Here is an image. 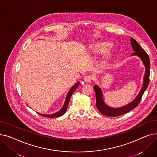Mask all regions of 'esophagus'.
Here are the masks:
<instances>
[{
	"label": "esophagus",
	"instance_id": "obj_1",
	"mask_svg": "<svg viewBox=\"0 0 157 157\" xmlns=\"http://www.w3.org/2000/svg\"><path fill=\"white\" fill-rule=\"evenodd\" d=\"M83 79H84V81L85 82H90V81H92L94 79H93V77L92 76H89V75L88 76V75H86V76H85L84 77Z\"/></svg>",
	"mask_w": 157,
	"mask_h": 157
}]
</instances>
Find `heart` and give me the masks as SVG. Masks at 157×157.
Instances as JSON below:
<instances>
[{"mask_svg": "<svg viewBox=\"0 0 157 157\" xmlns=\"http://www.w3.org/2000/svg\"><path fill=\"white\" fill-rule=\"evenodd\" d=\"M111 46L109 43H99L94 44L92 48V52L94 53H102L107 50Z\"/></svg>", "mask_w": 157, "mask_h": 157, "instance_id": "b5f03b06", "label": "heart"}]
</instances>
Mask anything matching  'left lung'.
<instances>
[{"label":"left lung","instance_id":"1","mask_svg":"<svg viewBox=\"0 0 157 157\" xmlns=\"http://www.w3.org/2000/svg\"><path fill=\"white\" fill-rule=\"evenodd\" d=\"M130 44L132 47L134 53L132 54L131 56H137L139 57L142 60L144 67L146 68L145 74L144 76V80L143 86L140 90L139 94L134 99L130 102L129 104L120 107V108H112V107L107 105L103 98V94L101 88L98 85H95L94 87V91L96 95V103H97V108L98 110L102 114L105 115L108 117H118L120 115L125 114L134 108H136L139 104L140 101H141L143 95L144 94L145 90H146L148 84H149L150 81V61L149 56L146 52L144 50V49L140 46L137 41L132 37L130 38Z\"/></svg>","mask_w":157,"mask_h":157}]
</instances>
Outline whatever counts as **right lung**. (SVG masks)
<instances>
[{
	"label": "right lung",
	"instance_id": "1",
	"mask_svg": "<svg viewBox=\"0 0 157 157\" xmlns=\"http://www.w3.org/2000/svg\"><path fill=\"white\" fill-rule=\"evenodd\" d=\"M79 85V82L78 81L77 83L74 85L69 91L67 96H66V98H65V102H64V104L63 105L62 108H61V109L55 113H53V114H40L39 113H38L39 114H40L41 116L43 117H48V118H55V117H61L62 116L63 114H65L66 110H67V108L68 107V104H69V101H70V98L71 97V95L72 94H73V92L75 91V90L78 87V86Z\"/></svg>",
	"mask_w": 157,
	"mask_h": 157
}]
</instances>
